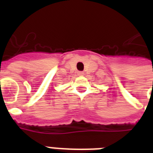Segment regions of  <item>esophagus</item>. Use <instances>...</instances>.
Listing matches in <instances>:
<instances>
[{
  "label": "esophagus",
  "mask_w": 153,
  "mask_h": 153,
  "mask_svg": "<svg viewBox=\"0 0 153 153\" xmlns=\"http://www.w3.org/2000/svg\"><path fill=\"white\" fill-rule=\"evenodd\" d=\"M78 74H79V75H83L84 72L83 71H78Z\"/></svg>",
  "instance_id": "obj_1"
}]
</instances>
